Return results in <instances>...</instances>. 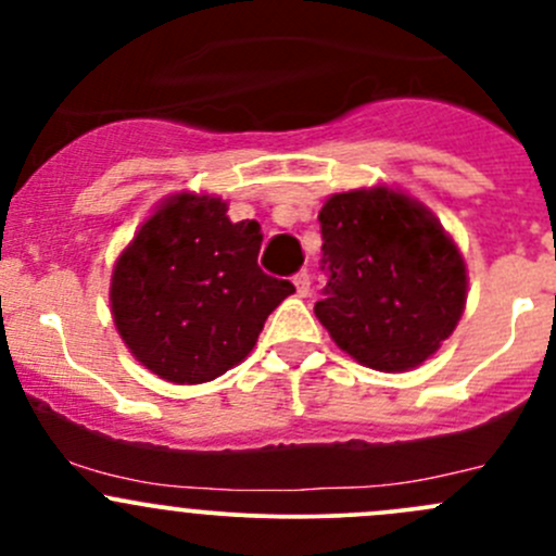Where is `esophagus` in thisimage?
<instances>
[{
	"mask_svg": "<svg viewBox=\"0 0 556 556\" xmlns=\"http://www.w3.org/2000/svg\"><path fill=\"white\" fill-rule=\"evenodd\" d=\"M293 285H295V290H299V295H309V274L306 271H299L293 277Z\"/></svg>",
	"mask_w": 556,
	"mask_h": 556,
	"instance_id": "1",
	"label": "esophagus"
}]
</instances>
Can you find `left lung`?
Wrapping results in <instances>:
<instances>
[{"label":"left lung","mask_w":556,"mask_h":556,"mask_svg":"<svg viewBox=\"0 0 556 556\" xmlns=\"http://www.w3.org/2000/svg\"><path fill=\"white\" fill-rule=\"evenodd\" d=\"M328 285L314 314L377 371H408L450 339L468 295L457 244L433 212L397 190L333 193L319 210Z\"/></svg>","instance_id":"8db88e82"}]
</instances>
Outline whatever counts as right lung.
<instances>
[{
	"label": "right lung",
	"mask_w": 556,
	"mask_h": 556,
	"mask_svg": "<svg viewBox=\"0 0 556 556\" xmlns=\"http://www.w3.org/2000/svg\"><path fill=\"white\" fill-rule=\"evenodd\" d=\"M226 212L215 195H172L112 268L117 333L166 382H210L242 363L268 314L295 293L257 266L261 226Z\"/></svg>",
	"instance_id": "1"
}]
</instances>
